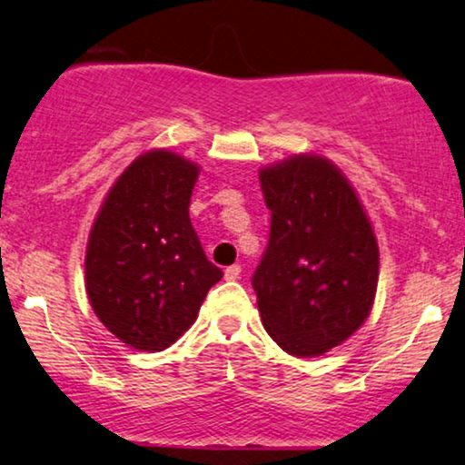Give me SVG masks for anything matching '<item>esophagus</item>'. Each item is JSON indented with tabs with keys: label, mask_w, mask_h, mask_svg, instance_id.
I'll list each match as a JSON object with an SVG mask.
<instances>
[{
	"label": "esophagus",
	"mask_w": 465,
	"mask_h": 465,
	"mask_svg": "<svg viewBox=\"0 0 465 465\" xmlns=\"http://www.w3.org/2000/svg\"><path fill=\"white\" fill-rule=\"evenodd\" d=\"M240 272H242V268H240L238 263H233V266L225 268V279L227 281H236V279H240Z\"/></svg>",
	"instance_id": "1"
}]
</instances>
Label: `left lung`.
Returning <instances> with one entry per match:
<instances>
[{
  "mask_svg": "<svg viewBox=\"0 0 465 465\" xmlns=\"http://www.w3.org/2000/svg\"><path fill=\"white\" fill-rule=\"evenodd\" d=\"M272 213L252 274L266 332L298 358L348 341L371 313L380 251L354 186L320 154H296L260 172Z\"/></svg>",
  "mask_w": 465,
  "mask_h": 465,
  "instance_id": "8db88e82",
  "label": "left lung"
}]
</instances>
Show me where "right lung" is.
Listing matches in <instances>:
<instances>
[{"label":"right lung","instance_id":"add662e5","mask_svg":"<svg viewBox=\"0 0 465 465\" xmlns=\"http://www.w3.org/2000/svg\"><path fill=\"white\" fill-rule=\"evenodd\" d=\"M199 167L172 150L128 164L98 210L85 251L94 313L128 348L161 351L197 320L223 270L191 225Z\"/></svg>","mask_w":465,"mask_h":465}]
</instances>
